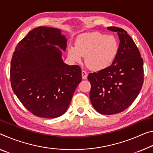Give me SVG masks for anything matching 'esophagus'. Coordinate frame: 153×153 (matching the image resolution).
Masks as SVG:
<instances>
[{
    "label": "esophagus",
    "instance_id": "esophagus-1",
    "mask_svg": "<svg viewBox=\"0 0 153 153\" xmlns=\"http://www.w3.org/2000/svg\"><path fill=\"white\" fill-rule=\"evenodd\" d=\"M87 76H88V74H87V72L86 71H84V70H82V79H86Z\"/></svg>",
    "mask_w": 153,
    "mask_h": 153
}]
</instances>
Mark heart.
I'll list each match as a JSON object with an SVG mask.
<instances>
[{"label": "heart", "mask_w": 153, "mask_h": 153, "mask_svg": "<svg viewBox=\"0 0 153 153\" xmlns=\"http://www.w3.org/2000/svg\"><path fill=\"white\" fill-rule=\"evenodd\" d=\"M118 50V43L114 36L95 32L81 35L76 48H70L69 54L74 61L85 56L87 66L93 70H102L112 63Z\"/></svg>", "instance_id": "1"}]
</instances>
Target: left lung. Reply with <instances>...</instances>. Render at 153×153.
<instances>
[{
  "label": "left lung",
  "instance_id": "1",
  "mask_svg": "<svg viewBox=\"0 0 153 153\" xmlns=\"http://www.w3.org/2000/svg\"><path fill=\"white\" fill-rule=\"evenodd\" d=\"M118 33V53L110 66L91 73L90 99L97 112L112 115L125 110L136 99L144 82L143 59L133 39L124 29L109 26Z\"/></svg>",
  "mask_w": 153,
  "mask_h": 153
}]
</instances>
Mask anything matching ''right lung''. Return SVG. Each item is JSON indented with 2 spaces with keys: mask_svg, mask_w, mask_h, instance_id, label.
<instances>
[{
  "mask_svg": "<svg viewBox=\"0 0 153 153\" xmlns=\"http://www.w3.org/2000/svg\"><path fill=\"white\" fill-rule=\"evenodd\" d=\"M52 45L66 50L67 39L59 29L34 28L18 43L11 61L14 93L30 113L45 118L66 112L82 81L80 67L64 63L61 52Z\"/></svg>",
  "mask_w": 153,
  "mask_h": 153,
  "instance_id": "add662e5",
  "label": "right lung"
}]
</instances>
